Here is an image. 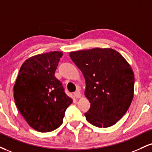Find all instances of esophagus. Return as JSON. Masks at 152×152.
<instances>
[{"label": "esophagus", "instance_id": "esophagus-1", "mask_svg": "<svg viewBox=\"0 0 152 152\" xmlns=\"http://www.w3.org/2000/svg\"><path fill=\"white\" fill-rule=\"evenodd\" d=\"M74 95L75 98H81V93H80L79 91H76V92H74Z\"/></svg>", "mask_w": 152, "mask_h": 152}]
</instances>
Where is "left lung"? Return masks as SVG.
<instances>
[{
  "instance_id": "left-lung-1",
  "label": "left lung",
  "mask_w": 152,
  "mask_h": 152,
  "mask_svg": "<svg viewBox=\"0 0 152 152\" xmlns=\"http://www.w3.org/2000/svg\"><path fill=\"white\" fill-rule=\"evenodd\" d=\"M73 62L86 80L85 96L91 103L87 121L109 127L125 114L134 96V75L120 53L110 48L71 52Z\"/></svg>"
}]
</instances>
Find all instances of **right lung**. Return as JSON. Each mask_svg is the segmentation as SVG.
Returning <instances> with one entry per match:
<instances>
[{
	"instance_id": "obj_1",
	"label": "right lung",
	"mask_w": 152,
	"mask_h": 152,
	"mask_svg": "<svg viewBox=\"0 0 152 152\" xmlns=\"http://www.w3.org/2000/svg\"><path fill=\"white\" fill-rule=\"evenodd\" d=\"M62 55L55 51L29 58L22 64L14 86L18 109L28 125L40 132L57 129L73 102L54 76Z\"/></svg>"
}]
</instances>
